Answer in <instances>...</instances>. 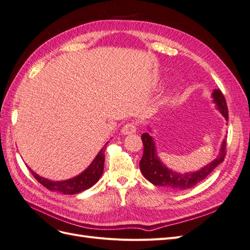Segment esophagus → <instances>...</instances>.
Returning a JSON list of instances; mask_svg holds the SVG:
<instances>
[{
  "instance_id": "1",
  "label": "esophagus",
  "mask_w": 250,
  "mask_h": 250,
  "mask_svg": "<svg viewBox=\"0 0 250 250\" xmlns=\"http://www.w3.org/2000/svg\"><path fill=\"white\" fill-rule=\"evenodd\" d=\"M138 125L137 123H127L123 128H122V132L124 134H129V133H134L137 131Z\"/></svg>"
}]
</instances>
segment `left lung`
<instances>
[{"label":"left lung","instance_id":"8db88e82","mask_svg":"<svg viewBox=\"0 0 250 250\" xmlns=\"http://www.w3.org/2000/svg\"><path fill=\"white\" fill-rule=\"evenodd\" d=\"M213 98L219 110H220L226 120H229L228 104H226V100L221 90L215 89L213 93ZM142 141L144 145V153L140 162V168L143 175L151 184L175 188V190H185V188H190L198 185L200 181L206 179L214 171L219 164L224 161L226 154V141H223L220 154L218 155L215 161L197 172L179 174L169 170L158 160L155 154L153 139L148 133L142 134Z\"/></svg>","mask_w":250,"mask_h":250}]
</instances>
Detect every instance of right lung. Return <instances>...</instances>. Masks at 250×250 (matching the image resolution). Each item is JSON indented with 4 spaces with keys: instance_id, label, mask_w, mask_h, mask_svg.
<instances>
[{
    "instance_id": "add662e5",
    "label": "right lung",
    "mask_w": 250,
    "mask_h": 250,
    "mask_svg": "<svg viewBox=\"0 0 250 250\" xmlns=\"http://www.w3.org/2000/svg\"><path fill=\"white\" fill-rule=\"evenodd\" d=\"M104 150L105 148H103L100 152L98 153L94 162L89 165V167L84 172H82L80 175L71 178L69 180L52 181L39 176L32 170L30 171H31L34 178L50 191H56L67 195L80 193L94 186L101 177L104 167Z\"/></svg>"
}]
</instances>
